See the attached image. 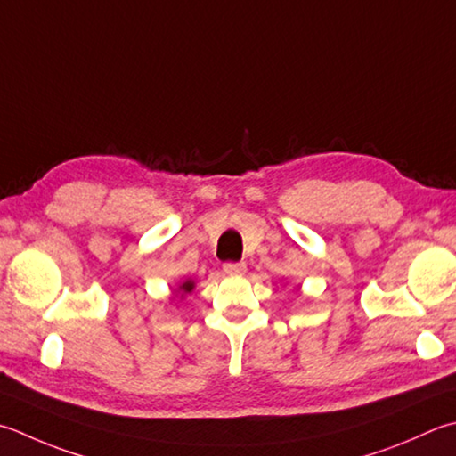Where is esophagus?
I'll return each instance as SVG.
<instances>
[{
  "label": "esophagus",
  "mask_w": 456,
  "mask_h": 456,
  "mask_svg": "<svg viewBox=\"0 0 456 456\" xmlns=\"http://www.w3.org/2000/svg\"><path fill=\"white\" fill-rule=\"evenodd\" d=\"M223 271H225V273L231 274V276H239V274H245L247 265H245L243 261H239V263L229 261V263L223 265Z\"/></svg>",
  "instance_id": "obj_1"
}]
</instances>
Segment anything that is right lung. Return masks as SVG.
Returning <instances> with one entry per match:
<instances>
[{
  "label": "right lung",
  "mask_w": 456,
  "mask_h": 456,
  "mask_svg": "<svg viewBox=\"0 0 456 456\" xmlns=\"http://www.w3.org/2000/svg\"><path fill=\"white\" fill-rule=\"evenodd\" d=\"M180 290L183 292V294H187V292H191L193 290V282L191 281H185L182 287H180Z\"/></svg>",
  "instance_id": "add662e5"
}]
</instances>
